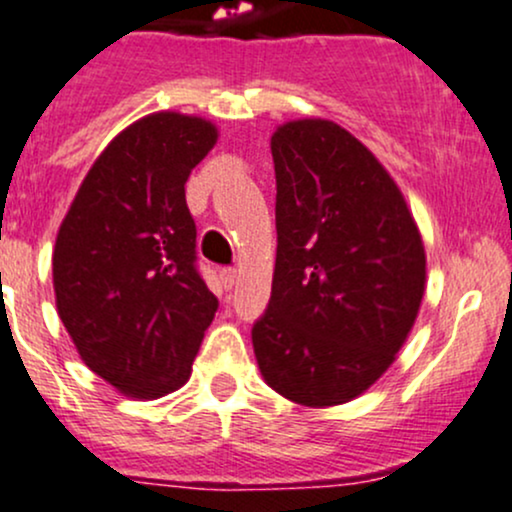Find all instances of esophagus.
<instances>
[{"label":"esophagus","instance_id":"esophagus-1","mask_svg":"<svg viewBox=\"0 0 512 512\" xmlns=\"http://www.w3.org/2000/svg\"><path fill=\"white\" fill-rule=\"evenodd\" d=\"M219 276H221L223 289H233V284H236V279H238V272H236V269L226 267V269H221Z\"/></svg>","mask_w":512,"mask_h":512}]
</instances>
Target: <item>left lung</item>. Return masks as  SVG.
I'll use <instances>...</instances> for the list:
<instances>
[{
	"instance_id": "obj_1",
	"label": "left lung",
	"mask_w": 512,
	"mask_h": 512,
	"mask_svg": "<svg viewBox=\"0 0 512 512\" xmlns=\"http://www.w3.org/2000/svg\"><path fill=\"white\" fill-rule=\"evenodd\" d=\"M276 264L252 327L264 383L303 407L351 402L395 363L426 291L402 190L351 132L303 117L272 134Z\"/></svg>"
}]
</instances>
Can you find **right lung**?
<instances>
[{
  "instance_id": "add662e5",
  "label": "right lung",
  "mask_w": 512,
  "mask_h": 512,
  "mask_svg": "<svg viewBox=\"0 0 512 512\" xmlns=\"http://www.w3.org/2000/svg\"><path fill=\"white\" fill-rule=\"evenodd\" d=\"M216 139L214 122L175 110L132 122L88 168L57 231V315L81 361L125 397L180 390L219 308L195 267L185 202Z\"/></svg>"
}]
</instances>
